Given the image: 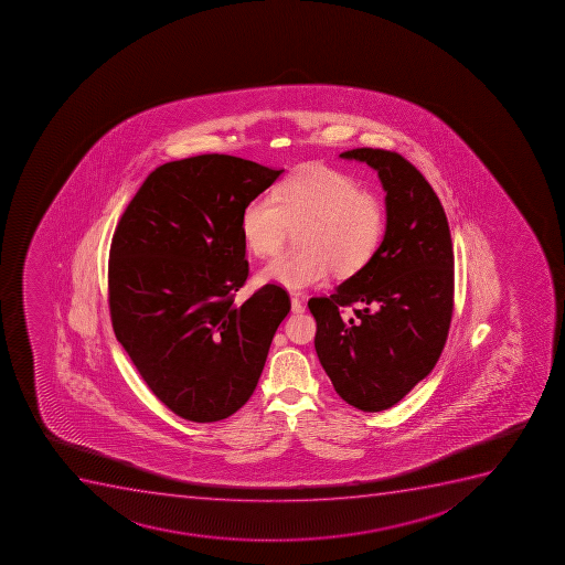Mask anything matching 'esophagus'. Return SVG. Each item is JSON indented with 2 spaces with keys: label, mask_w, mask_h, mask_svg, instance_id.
<instances>
[{
  "label": "esophagus",
  "mask_w": 565,
  "mask_h": 565,
  "mask_svg": "<svg viewBox=\"0 0 565 565\" xmlns=\"http://www.w3.org/2000/svg\"><path fill=\"white\" fill-rule=\"evenodd\" d=\"M291 309L292 313H302L303 309H306V306H303L302 300L298 297H291Z\"/></svg>",
  "instance_id": "obj_1"
}]
</instances>
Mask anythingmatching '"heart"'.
Masks as SVG:
<instances>
[{
    "instance_id": "1",
    "label": "heart",
    "mask_w": 565,
    "mask_h": 565,
    "mask_svg": "<svg viewBox=\"0 0 565 565\" xmlns=\"http://www.w3.org/2000/svg\"><path fill=\"white\" fill-rule=\"evenodd\" d=\"M385 207L377 196L337 169L311 163L257 195L241 213V234L257 257H274L286 245L291 226L298 250L278 257L263 279L302 291L324 284L335 270L350 278L369 267L385 235Z\"/></svg>"
}]
</instances>
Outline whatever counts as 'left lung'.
I'll list each match as a JSON object with an SVG mask.
<instances>
[{"mask_svg":"<svg viewBox=\"0 0 565 565\" xmlns=\"http://www.w3.org/2000/svg\"><path fill=\"white\" fill-rule=\"evenodd\" d=\"M341 157L380 174L385 237L369 267L308 308L317 320L315 350L337 394L380 413L429 375L446 347L455 298L451 232L440 199L407 158L370 147Z\"/></svg>","mask_w":565,"mask_h":565,"instance_id":"obj_1","label":"left lung"}]
</instances>
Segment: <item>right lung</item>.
I'll return each instance as SVG.
<instances>
[{"label": "right lung", "instance_id": "right-lung-1", "mask_svg": "<svg viewBox=\"0 0 565 565\" xmlns=\"http://www.w3.org/2000/svg\"><path fill=\"white\" fill-rule=\"evenodd\" d=\"M284 169L199 154L154 169L119 218L108 259L114 333L152 394L180 418L237 413L291 311L267 284L246 302L243 207Z\"/></svg>", "mask_w": 565, "mask_h": 565}]
</instances>
